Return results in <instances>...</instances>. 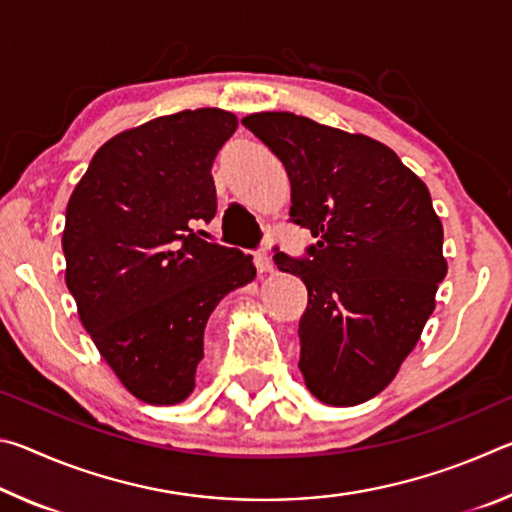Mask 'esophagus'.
I'll list each match as a JSON object with an SVG mask.
<instances>
[{
    "label": "esophagus",
    "mask_w": 512,
    "mask_h": 512,
    "mask_svg": "<svg viewBox=\"0 0 512 512\" xmlns=\"http://www.w3.org/2000/svg\"><path fill=\"white\" fill-rule=\"evenodd\" d=\"M255 266H257V273H259V275L273 271L271 257H268V255L264 253V250H259V253H255Z\"/></svg>",
    "instance_id": "1"
}]
</instances>
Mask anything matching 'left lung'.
<instances>
[{
    "label": "left lung",
    "instance_id": "left-lung-1",
    "mask_svg": "<svg viewBox=\"0 0 512 512\" xmlns=\"http://www.w3.org/2000/svg\"><path fill=\"white\" fill-rule=\"evenodd\" d=\"M241 124L284 164L291 221L316 237L307 257H273L309 293L298 327L305 384L329 406L366 402L420 341L447 275L429 189L372 137L293 112Z\"/></svg>",
    "mask_w": 512,
    "mask_h": 512
}]
</instances>
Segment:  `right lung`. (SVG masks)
<instances>
[{"label": "right lung", "instance_id": "1", "mask_svg": "<svg viewBox=\"0 0 512 512\" xmlns=\"http://www.w3.org/2000/svg\"><path fill=\"white\" fill-rule=\"evenodd\" d=\"M237 131L219 108L183 110L112 137L65 212V282L101 357L137 400L189 397L214 307L255 280L253 257L210 244L212 164Z\"/></svg>", "mask_w": 512, "mask_h": 512}]
</instances>
